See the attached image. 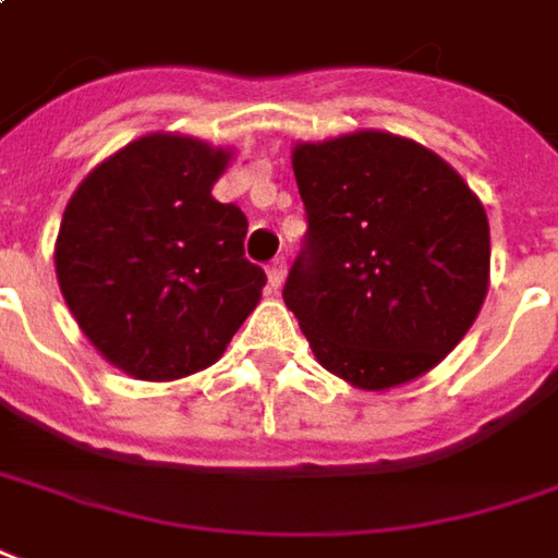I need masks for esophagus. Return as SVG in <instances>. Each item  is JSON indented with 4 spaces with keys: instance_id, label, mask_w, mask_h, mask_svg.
<instances>
[{
    "instance_id": "1",
    "label": "esophagus",
    "mask_w": 558,
    "mask_h": 558,
    "mask_svg": "<svg viewBox=\"0 0 558 558\" xmlns=\"http://www.w3.org/2000/svg\"><path fill=\"white\" fill-rule=\"evenodd\" d=\"M286 270H288L286 257H276L270 267H267V276H270L272 291H279V288H282V282H286Z\"/></svg>"
}]
</instances>
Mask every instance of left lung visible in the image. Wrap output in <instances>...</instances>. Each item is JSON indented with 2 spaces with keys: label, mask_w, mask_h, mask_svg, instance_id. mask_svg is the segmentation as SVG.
I'll return each mask as SVG.
<instances>
[{
  "label": "left lung",
  "mask_w": 558,
  "mask_h": 558,
  "mask_svg": "<svg viewBox=\"0 0 558 558\" xmlns=\"http://www.w3.org/2000/svg\"><path fill=\"white\" fill-rule=\"evenodd\" d=\"M291 166L306 235L282 298L313 356L359 390L427 375L488 294L480 196L442 156L387 131L298 144Z\"/></svg>",
  "instance_id": "1"
}]
</instances>
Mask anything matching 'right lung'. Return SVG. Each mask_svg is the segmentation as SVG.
<instances>
[{
    "instance_id": "obj_1",
    "label": "right lung",
    "mask_w": 558,
    "mask_h": 558,
    "mask_svg": "<svg viewBox=\"0 0 558 558\" xmlns=\"http://www.w3.org/2000/svg\"><path fill=\"white\" fill-rule=\"evenodd\" d=\"M230 149L144 134L78 183L54 242L58 286L97 353L137 380L215 365L248 319L264 270L248 220L211 196Z\"/></svg>"
}]
</instances>
